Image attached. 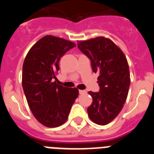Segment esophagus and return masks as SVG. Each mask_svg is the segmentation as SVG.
Returning a JSON list of instances; mask_svg holds the SVG:
<instances>
[{
    "label": "esophagus",
    "instance_id": "esophagus-1",
    "mask_svg": "<svg viewBox=\"0 0 154 154\" xmlns=\"http://www.w3.org/2000/svg\"><path fill=\"white\" fill-rule=\"evenodd\" d=\"M79 94H81V95H82V94H85V92H86V91H85V90H79Z\"/></svg>",
    "mask_w": 154,
    "mask_h": 154
}]
</instances>
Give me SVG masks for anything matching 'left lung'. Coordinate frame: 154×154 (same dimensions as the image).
<instances>
[{
  "mask_svg": "<svg viewBox=\"0 0 154 154\" xmlns=\"http://www.w3.org/2000/svg\"><path fill=\"white\" fill-rule=\"evenodd\" d=\"M79 49L91 60L93 72L99 74L98 92H89L92 103L87 112L92 122L106 125L120 112L130 88V69L126 56L112 41L98 37L78 43Z\"/></svg>",
  "mask_w": 154,
  "mask_h": 154,
  "instance_id": "left-lung-1",
  "label": "left lung"
}]
</instances>
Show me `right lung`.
<instances>
[{
  "label": "right lung",
  "instance_id": "right-lung-1",
  "mask_svg": "<svg viewBox=\"0 0 154 154\" xmlns=\"http://www.w3.org/2000/svg\"><path fill=\"white\" fill-rule=\"evenodd\" d=\"M74 47L73 42L46 35L31 47L24 61L22 86L27 102L37 120L47 127L63 124L79 96L76 88L52 82L60 58Z\"/></svg>",
  "mask_w": 154,
  "mask_h": 154
}]
</instances>
